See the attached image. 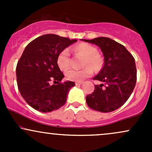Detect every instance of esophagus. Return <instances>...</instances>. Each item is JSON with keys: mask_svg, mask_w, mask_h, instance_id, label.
Instances as JSON below:
<instances>
[{"mask_svg": "<svg viewBox=\"0 0 152 152\" xmlns=\"http://www.w3.org/2000/svg\"><path fill=\"white\" fill-rule=\"evenodd\" d=\"M82 83H83V82H80V81H76V83H75V84H76V86H80V85H81Z\"/></svg>", "mask_w": 152, "mask_h": 152, "instance_id": "1", "label": "esophagus"}]
</instances>
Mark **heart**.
<instances>
[{"label":"heart","mask_w":152,"mask_h":152,"mask_svg":"<svg viewBox=\"0 0 152 152\" xmlns=\"http://www.w3.org/2000/svg\"><path fill=\"white\" fill-rule=\"evenodd\" d=\"M73 50L76 53L83 56V65L91 66L95 71L100 69L102 65V58L98 54V51L95 47L87 43H80L73 48ZM70 54L68 49H64L58 53L57 56V65L61 70H66L70 65ZM87 66L82 70L78 71L70 69L66 72V77L69 81H80L88 77L93 73L91 68Z\"/></svg>","instance_id":"b5f03b06"}]
</instances>
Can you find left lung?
<instances>
[{"instance_id": "left-lung-1", "label": "left lung", "mask_w": 152, "mask_h": 152, "mask_svg": "<svg viewBox=\"0 0 152 152\" xmlns=\"http://www.w3.org/2000/svg\"><path fill=\"white\" fill-rule=\"evenodd\" d=\"M81 41L96 45L102 50L104 65L94 80L103 82L95 85L86 97L91 109L101 112L118 109L128 100L137 82V69L133 56L123 45L106 37Z\"/></svg>"}]
</instances>
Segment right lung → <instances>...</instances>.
Segmentation results:
<instances>
[{
	"instance_id": "1",
	"label": "right lung",
	"mask_w": 152,
	"mask_h": 152,
	"mask_svg": "<svg viewBox=\"0 0 152 152\" xmlns=\"http://www.w3.org/2000/svg\"><path fill=\"white\" fill-rule=\"evenodd\" d=\"M77 40L55 34L39 36L28 44L16 66V78L20 95L31 107L50 112L66 104L73 81L61 83L64 77L57 65L58 53ZM52 80L57 85H50Z\"/></svg>"
}]
</instances>
